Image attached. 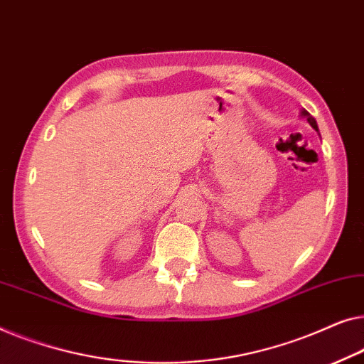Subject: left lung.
I'll use <instances>...</instances> for the list:
<instances>
[{
  "instance_id": "8db88e82",
  "label": "left lung",
  "mask_w": 364,
  "mask_h": 364,
  "mask_svg": "<svg viewBox=\"0 0 364 364\" xmlns=\"http://www.w3.org/2000/svg\"><path fill=\"white\" fill-rule=\"evenodd\" d=\"M301 117H305L306 122H309V124H310L311 127H314V129H315L316 132H318V125H316V120L314 119V117H311V115L309 114V112H306V110H301Z\"/></svg>"
}]
</instances>
